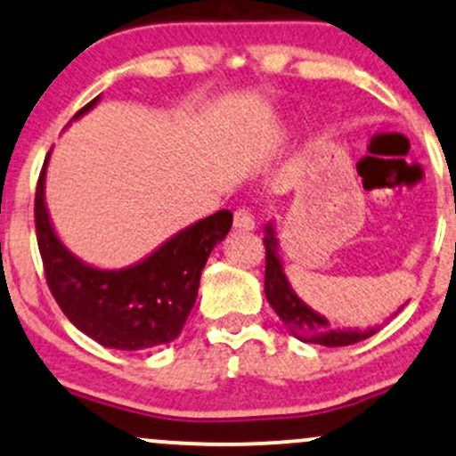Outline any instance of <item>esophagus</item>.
Returning <instances> with one entry per match:
<instances>
[{
	"instance_id": "1",
	"label": "esophagus",
	"mask_w": 456,
	"mask_h": 456,
	"mask_svg": "<svg viewBox=\"0 0 456 456\" xmlns=\"http://www.w3.org/2000/svg\"><path fill=\"white\" fill-rule=\"evenodd\" d=\"M233 227L240 229V232H252L255 229V216L246 208H240L233 214Z\"/></svg>"
}]
</instances>
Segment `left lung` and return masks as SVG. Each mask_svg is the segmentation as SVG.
<instances>
[{"instance_id":"left-lung-1","label":"left lung","mask_w":456,"mask_h":456,"mask_svg":"<svg viewBox=\"0 0 456 456\" xmlns=\"http://www.w3.org/2000/svg\"><path fill=\"white\" fill-rule=\"evenodd\" d=\"M263 244H265V297L295 338L308 344H321V346H350V344L367 339L378 331V327L367 329V331L331 327L325 316L312 310L305 301H301L290 287L282 267L281 244H278L273 223L265 224Z\"/></svg>"}]
</instances>
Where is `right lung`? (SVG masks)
<instances>
[{
	"label": "right lung",
	"mask_w": 456,
	"mask_h": 456,
	"mask_svg": "<svg viewBox=\"0 0 456 456\" xmlns=\"http://www.w3.org/2000/svg\"><path fill=\"white\" fill-rule=\"evenodd\" d=\"M97 102L100 97L71 120ZM48 159L51 152L36 189V233L48 289L59 308L71 325L106 348L146 350L174 342L195 305L201 270L232 229L233 214L218 210L172 235L134 265L100 270L78 259L54 233L44 200Z\"/></svg>",
	"instance_id": "add662e5"
}]
</instances>
